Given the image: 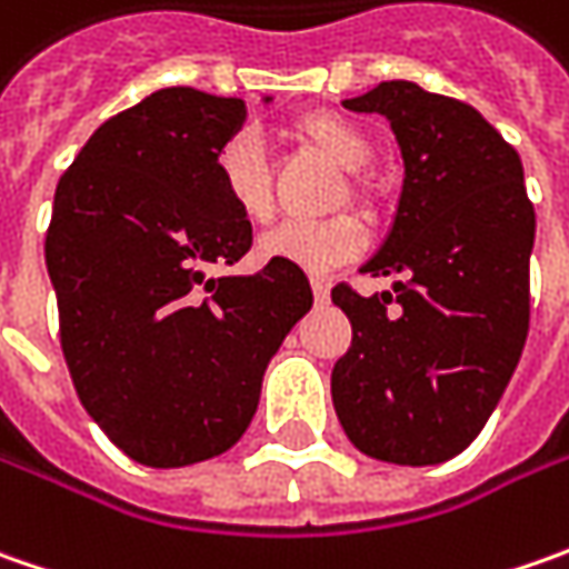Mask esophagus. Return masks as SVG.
Listing matches in <instances>:
<instances>
[{"mask_svg": "<svg viewBox=\"0 0 569 569\" xmlns=\"http://www.w3.org/2000/svg\"><path fill=\"white\" fill-rule=\"evenodd\" d=\"M310 284H313V297H317L319 303H326V300H329V288H332L329 278H313Z\"/></svg>", "mask_w": 569, "mask_h": 569, "instance_id": "obj_1", "label": "esophagus"}]
</instances>
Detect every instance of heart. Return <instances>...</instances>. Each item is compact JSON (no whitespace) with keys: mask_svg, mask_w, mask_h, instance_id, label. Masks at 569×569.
<instances>
[{"mask_svg":"<svg viewBox=\"0 0 569 569\" xmlns=\"http://www.w3.org/2000/svg\"><path fill=\"white\" fill-rule=\"evenodd\" d=\"M295 132L307 144H313L322 158L332 164L355 173L370 164L373 144L351 120L336 117V113H310L297 120ZM218 187L228 206L250 224H266L272 218V180L266 154L252 136H233L221 151H218ZM355 192L361 196L363 189L355 183ZM367 247V230L358 218L339 214L319 224H278L269 233L259 237L256 252L266 262H291L303 272H329L345 262L358 259Z\"/></svg>","mask_w":569,"mask_h":569,"instance_id":"obj_1","label":"heart"}]
</instances>
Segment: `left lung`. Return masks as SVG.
I'll list each match as a JSON object with an SVG mask.
<instances>
[{"label": "left lung", "instance_id": "1", "mask_svg": "<svg viewBox=\"0 0 569 569\" xmlns=\"http://www.w3.org/2000/svg\"><path fill=\"white\" fill-rule=\"evenodd\" d=\"M341 103L389 120L405 180L392 228L361 266L399 274L392 295L332 291L355 329L332 405L363 456L437 466L481 433L519 363L536 208L513 144L469 103L405 78Z\"/></svg>", "mask_w": 569, "mask_h": 569}]
</instances>
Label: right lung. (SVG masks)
I'll list each match as a JSON object with an SVG mask.
<instances>
[{
  "mask_svg": "<svg viewBox=\"0 0 569 569\" xmlns=\"http://www.w3.org/2000/svg\"><path fill=\"white\" fill-rule=\"evenodd\" d=\"M243 122L240 98L161 88L103 122L56 187L47 272L62 355L88 415L151 469L233 447L274 351L313 307L291 262L206 272L252 243L214 170Z\"/></svg>",
  "mask_w": 569,
  "mask_h": 569,
  "instance_id": "add662e5",
  "label": "right lung"
}]
</instances>
